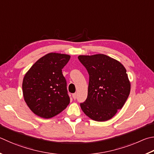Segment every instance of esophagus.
<instances>
[{
	"label": "esophagus",
	"instance_id": "obj_1",
	"mask_svg": "<svg viewBox=\"0 0 154 154\" xmlns=\"http://www.w3.org/2000/svg\"><path fill=\"white\" fill-rule=\"evenodd\" d=\"M72 98H73L74 100H75V99L77 98V94H76V93L73 94L72 95Z\"/></svg>",
	"mask_w": 154,
	"mask_h": 154
}]
</instances>
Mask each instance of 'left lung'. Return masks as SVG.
I'll list each match as a JSON object with an SVG mask.
<instances>
[{
  "mask_svg": "<svg viewBox=\"0 0 154 154\" xmlns=\"http://www.w3.org/2000/svg\"><path fill=\"white\" fill-rule=\"evenodd\" d=\"M78 58L89 75L88 97L80 104L81 108L94 121L110 120L129 96L127 70L119 61L103 54L79 55Z\"/></svg>",
  "mask_w": 154,
  "mask_h": 154,
  "instance_id": "left-lung-1",
  "label": "left lung"
}]
</instances>
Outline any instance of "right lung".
<instances>
[{
  "instance_id": "1",
  "label": "right lung",
  "mask_w": 154,
  "mask_h": 154,
  "mask_svg": "<svg viewBox=\"0 0 154 154\" xmlns=\"http://www.w3.org/2000/svg\"><path fill=\"white\" fill-rule=\"evenodd\" d=\"M71 56L48 53L32 66L23 77L24 100L36 115L50 119L67 107L70 98L62 69Z\"/></svg>"
}]
</instances>
